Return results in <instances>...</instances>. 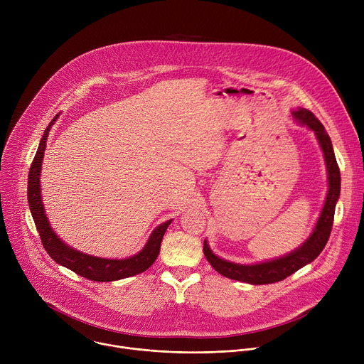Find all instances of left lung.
Segmentation results:
<instances>
[{
    "instance_id": "1",
    "label": "left lung",
    "mask_w": 364,
    "mask_h": 364,
    "mask_svg": "<svg viewBox=\"0 0 364 364\" xmlns=\"http://www.w3.org/2000/svg\"><path fill=\"white\" fill-rule=\"evenodd\" d=\"M291 118L301 127L313 131L317 142L323 151V157L327 168V194L324 200V205L321 213L311 230L309 236L294 250L288 252L287 255L268 259V261L255 262V264H237L228 261V259L220 257L216 255L209 240L204 239L203 252L209 264L223 277L252 284V285H265L279 282L302 267L308 265L314 261V259L323 252L333 228L336 204L340 198V188H341V177L340 170L336 161V155L333 149L331 139L326 132L323 124L305 108H296L291 111Z\"/></svg>"
}]
</instances>
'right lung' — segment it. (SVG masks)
I'll return each instance as SVG.
<instances>
[{
	"label": "right lung",
	"instance_id": "1",
	"mask_svg": "<svg viewBox=\"0 0 364 364\" xmlns=\"http://www.w3.org/2000/svg\"><path fill=\"white\" fill-rule=\"evenodd\" d=\"M58 118H59V114L51 119V122L46 128L40 139L36 157L33 160V164L30 167V174H28V188H27L28 205H30V212L34 219L36 228L40 233V239L44 249L51 256V259L56 261L59 265L76 272L77 275L86 279L96 281V282L118 281V279L134 277L146 271L155 262V259H157L160 253L163 236L167 228L171 225L173 219L155 228L151 232L144 247L138 253L124 259L100 257V256L80 252L69 246L65 240H62L59 235L53 230V228H51L48 218L46 215L44 204H43L40 176H41L44 151L47 146V138L51 127L55 125Z\"/></svg>",
	"mask_w": 364,
	"mask_h": 364
}]
</instances>
